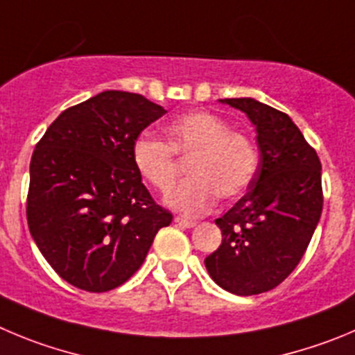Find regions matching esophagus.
Wrapping results in <instances>:
<instances>
[{
	"label": "esophagus",
	"instance_id": "obj_1",
	"mask_svg": "<svg viewBox=\"0 0 355 355\" xmlns=\"http://www.w3.org/2000/svg\"><path fill=\"white\" fill-rule=\"evenodd\" d=\"M175 223H177L180 227H187V230H191V227H194L198 224L196 220H189V218H182V217L175 218Z\"/></svg>",
	"mask_w": 355,
	"mask_h": 355
}]
</instances>
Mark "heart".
Instances as JSON below:
<instances>
[{"mask_svg":"<svg viewBox=\"0 0 355 355\" xmlns=\"http://www.w3.org/2000/svg\"><path fill=\"white\" fill-rule=\"evenodd\" d=\"M170 145L140 135L131 145L132 166L141 180L159 193L170 191L177 178L173 152L189 161L185 182L171 191L164 203L182 215L210 210L218 194L234 200L250 187L259 168V152L252 138L233 131L226 119L211 112H187L166 124Z\"/></svg>","mask_w":355,"mask_h":355,"instance_id":"b5f03b06","label":"heart"}]
</instances>
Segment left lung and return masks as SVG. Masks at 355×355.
Wrapping results in <instances>:
<instances>
[{
  "label": "left lung",
  "instance_id": "1",
  "mask_svg": "<svg viewBox=\"0 0 355 355\" xmlns=\"http://www.w3.org/2000/svg\"><path fill=\"white\" fill-rule=\"evenodd\" d=\"M218 101L254 124L259 168L248 193L215 220L223 243L205 266L224 291L252 296L282 284L303 257L322 214V166L287 114L254 98Z\"/></svg>",
  "mask_w": 355,
  "mask_h": 355
}]
</instances>
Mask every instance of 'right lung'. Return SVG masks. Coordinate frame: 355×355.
<instances>
[{
    "label": "right lung",
    "mask_w": 355,
    "mask_h": 355,
    "mask_svg": "<svg viewBox=\"0 0 355 355\" xmlns=\"http://www.w3.org/2000/svg\"><path fill=\"white\" fill-rule=\"evenodd\" d=\"M166 114L141 94L103 91L62 112L29 164L28 224L42 256L71 286L107 293L144 264L173 215L155 205L131 145Z\"/></svg>",
    "instance_id": "obj_1"
}]
</instances>
